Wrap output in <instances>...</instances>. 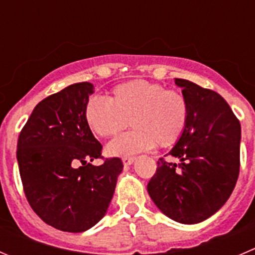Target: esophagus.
I'll return each mask as SVG.
<instances>
[{
  "mask_svg": "<svg viewBox=\"0 0 255 255\" xmlns=\"http://www.w3.org/2000/svg\"><path fill=\"white\" fill-rule=\"evenodd\" d=\"M134 161H135V157H130V156L123 157V164H124V165H131V164Z\"/></svg>",
  "mask_w": 255,
  "mask_h": 255,
  "instance_id": "1",
  "label": "esophagus"
}]
</instances>
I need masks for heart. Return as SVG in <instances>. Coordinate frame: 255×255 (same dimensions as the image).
Segmentation results:
<instances>
[{"instance_id": "b5f03b06", "label": "heart", "mask_w": 255, "mask_h": 255, "mask_svg": "<svg viewBox=\"0 0 255 255\" xmlns=\"http://www.w3.org/2000/svg\"><path fill=\"white\" fill-rule=\"evenodd\" d=\"M188 116V100L183 94L146 80L124 82L114 87L110 100L94 95L85 105V121L100 137L116 135L130 120L134 129L106 146V152L113 156L175 144L185 130Z\"/></svg>"}]
</instances>
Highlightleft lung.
Masks as SVG:
<instances>
[{
    "label": "left lung",
    "mask_w": 255,
    "mask_h": 255,
    "mask_svg": "<svg viewBox=\"0 0 255 255\" xmlns=\"http://www.w3.org/2000/svg\"><path fill=\"white\" fill-rule=\"evenodd\" d=\"M189 105L183 135L159 159L147 193L162 214L181 224L208 219L225 204L239 175L241 123L227 101L212 90L175 79Z\"/></svg>",
    "instance_id": "left-lung-1"
}]
</instances>
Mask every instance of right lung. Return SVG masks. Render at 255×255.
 <instances>
[{"mask_svg":"<svg viewBox=\"0 0 255 255\" xmlns=\"http://www.w3.org/2000/svg\"><path fill=\"white\" fill-rule=\"evenodd\" d=\"M95 87L77 82L36 105L17 142V162L26 198L51 227L81 233L108 212L118 176L119 157L91 164L101 144L85 121V105Z\"/></svg>","mask_w":255,"mask_h":255,"instance_id":"right-lung-1","label":"right lung"}]
</instances>
